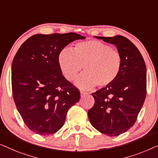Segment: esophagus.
Returning <instances> with one entry per match:
<instances>
[{
    "label": "esophagus",
    "mask_w": 158,
    "mask_h": 158,
    "mask_svg": "<svg viewBox=\"0 0 158 158\" xmlns=\"http://www.w3.org/2000/svg\"><path fill=\"white\" fill-rule=\"evenodd\" d=\"M80 94H81V97H84V96L88 95L89 94L86 92H84V91H81V92H80Z\"/></svg>",
    "instance_id": "1"
}]
</instances>
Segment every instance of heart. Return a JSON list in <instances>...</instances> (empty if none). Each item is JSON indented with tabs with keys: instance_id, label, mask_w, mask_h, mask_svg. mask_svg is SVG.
<instances>
[{
	"instance_id": "obj_1",
	"label": "heart",
	"mask_w": 158,
	"mask_h": 158,
	"mask_svg": "<svg viewBox=\"0 0 158 158\" xmlns=\"http://www.w3.org/2000/svg\"><path fill=\"white\" fill-rule=\"evenodd\" d=\"M58 64L63 76L73 81L83 67L84 72L77 77L75 85L84 90L109 85L121 71L120 53L98 40L77 43L73 49L65 48L58 55Z\"/></svg>"
}]
</instances>
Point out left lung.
<instances>
[{"instance_id": "obj_1", "label": "left lung", "mask_w": 158, "mask_h": 158, "mask_svg": "<svg viewBox=\"0 0 158 158\" xmlns=\"http://www.w3.org/2000/svg\"><path fill=\"white\" fill-rule=\"evenodd\" d=\"M116 47L122 59L114 82L92 94L95 103L89 110L91 124L102 133L117 136L135 123L146 96V66L133 42L121 35L95 36Z\"/></svg>"}]
</instances>
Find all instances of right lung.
<instances>
[{
    "instance_id": "1",
    "label": "right lung",
    "mask_w": 158,
    "mask_h": 158,
    "mask_svg": "<svg viewBox=\"0 0 158 158\" xmlns=\"http://www.w3.org/2000/svg\"><path fill=\"white\" fill-rule=\"evenodd\" d=\"M85 38L74 32L37 34L16 53L11 68L14 102L25 125L35 133L58 131L68 110L79 102V91L62 75L57 58L67 44Z\"/></svg>"
}]
</instances>
